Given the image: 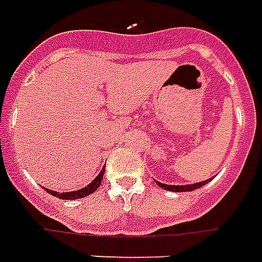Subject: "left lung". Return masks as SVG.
<instances>
[{"mask_svg": "<svg viewBox=\"0 0 262 262\" xmlns=\"http://www.w3.org/2000/svg\"><path fill=\"white\" fill-rule=\"evenodd\" d=\"M212 178L206 180V181H202V183H194V184H187V185H168V184H162L157 181V184L161 187V188H165L168 191H174V193H183V191H193V190H197L200 187H203L204 184H207V181H210Z\"/></svg>", "mask_w": 262, "mask_h": 262, "instance_id": "left-lung-1", "label": "left lung"}]
</instances>
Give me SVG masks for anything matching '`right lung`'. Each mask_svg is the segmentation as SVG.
I'll return each instance as SVG.
<instances>
[{"instance_id":"right-lung-1","label":"right lung","mask_w":262,"mask_h":262,"mask_svg":"<svg viewBox=\"0 0 262 262\" xmlns=\"http://www.w3.org/2000/svg\"><path fill=\"white\" fill-rule=\"evenodd\" d=\"M104 171H105V167H103L101 169V172L98 174V176L95 177L94 180L90 183V184L84 187V188H81V190H77V191H67V193H58V191H53V190H48V188H45L46 191L52 195H55V197H59V199H63V200H77V199H82V197H86V195H90V194H93L100 187L101 184V180H103L104 176Z\"/></svg>"}]
</instances>
